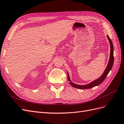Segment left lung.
Here are the masks:
<instances>
[{"instance_id":"left-lung-1","label":"left lung","mask_w":124,"mask_h":124,"mask_svg":"<svg viewBox=\"0 0 124 124\" xmlns=\"http://www.w3.org/2000/svg\"><path fill=\"white\" fill-rule=\"evenodd\" d=\"M107 38L108 39L109 41L110 44V58H109V60L108 65L107 66V67L106 69H105L104 72H103V75L101 76L98 79L94 80V81L92 82L91 83L87 84L85 85H77L72 82L70 79V78L69 76V75H68V72H67V79L70 82V85L74 87L80 89H89L91 88H93V87H95L96 86H98L100 84H101L102 82L104 81V80L106 78V77L108 75V73L109 71H110L111 70V68L112 67L113 64V62H114V56H113V46L112 41L111 39H110L109 37V36H107Z\"/></svg>"}]
</instances>
